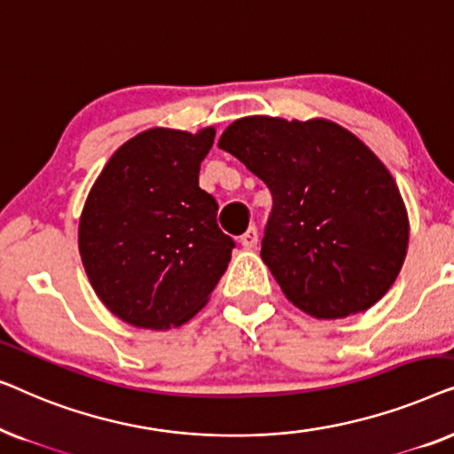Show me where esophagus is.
I'll return each mask as SVG.
<instances>
[{"mask_svg": "<svg viewBox=\"0 0 454 454\" xmlns=\"http://www.w3.org/2000/svg\"><path fill=\"white\" fill-rule=\"evenodd\" d=\"M239 241L244 247H256L258 246V229L250 227L244 235H241Z\"/></svg>", "mask_w": 454, "mask_h": 454, "instance_id": "obj_1", "label": "esophagus"}]
</instances>
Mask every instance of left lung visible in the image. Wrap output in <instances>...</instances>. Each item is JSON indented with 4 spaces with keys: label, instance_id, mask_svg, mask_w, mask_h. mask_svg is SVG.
I'll return each instance as SVG.
<instances>
[{
    "label": "left lung",
    "instance_id": "left-lung-1",
    "mask_svg": "<svg viewBox=\"0 0 454 454\" xmlns=\"http://www.w3.org/2000/svg\"><path fill=\"white\" fill-rule=\"evenodd\" d=\"M219 148L269 185L262 256L287 300L314 318H345L393 287L407 256L409 219L380 159L331 120L250 115Z\"/></svg>",
    "mask_w": 454,
    "mask_h": 454
}]
</instances>
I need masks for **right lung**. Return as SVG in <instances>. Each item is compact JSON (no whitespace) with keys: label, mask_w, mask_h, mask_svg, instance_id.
<instances>
[{"label":"right lung","mask_w":454,"mask_h":454,"mask_svg":"<svg viewBox=\"0 0 454 454\" xmlns=\"http://www.w3.org/2000/svg\"><path fill=\"white\" fill-rule=\"evenodd\" d=\"M215 128H151L111 154L78 225L89 281L117 318L136 328L182 326L207 306L233 239L219 204L198 185Z\"/></svg>","instance_id":"add662e5"}]
</instances>
